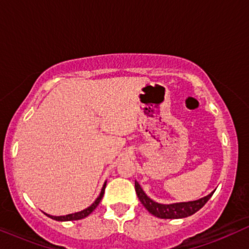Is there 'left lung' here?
Wrapping results in <instances>:
<instances>
[{
  "label": "left lung",
  "instance_id": "1",
  "mask_svg": "<svg viewBox=\"0 0 249 249\" xmlns=\"http://www.w3.org/2000/svg\"><path fill=\"white\" fill-rule=\"evenodd\" d=\"M134 187H136V193L138 196L139 200H141L142 206L146 208L152 215L160 219H181L192 215V214L198 212L200 208L204 207V205L206 204L214 193L212 192L211 194H208L207 196H204V198L199 200H194V201L164 205L158 204V202L153 201L152 199L148 198L144 191H142L141 185L137 181H134Z\"/></svg>",
  "mask_w": 249,
  "mask_h": 249
}]
</instances>
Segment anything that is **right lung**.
Listing matches in <instances>:
<instances>
[{
    "label": "right lung",
    "instance_id": "right-lung-1",
    "mask_svg": "<svg viewBox=\"0 0 249 249\" xmlns=\"http://www.w3.org/2000/svg\"><path fill=\"white\" fill-rule=\"evenodd\" d=\"M105 186H107V182H105L104 185H103V188L101 191V194H99V196L95 200V202H93L91 206H89L88 208H85V210L81 211V212H77V213H72V214H68V215H63V216H53V215H50V214H47L48 216L53 220H57V221H72V220H81V219H84L87 218L89 214H91L93 212V211L96 210V207L98 206L99 202H101V200L103 198V196H104V191H105Z\"/></svg>",
    "mask_w": 249,
    "mask_h": 249
}]
</instances>
